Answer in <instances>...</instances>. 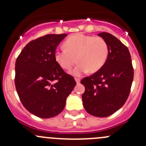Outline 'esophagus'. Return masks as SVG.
Wrapping results in <instances>:
<instances>
[{"label":"esophagus","mask_w":146,"mask_h":146,"mask_svg":"<svg viewBox=\"0 0 146 146\" xmlns=\"http://www.w3.org/2000/svg\"><path fill=\"white\" fill-rule=\"evenodd\" d=\"M75 80H76V83H77V84L80 83V78H75Z\"/></svg>","instance_id":"obj_1"}]
</instances>
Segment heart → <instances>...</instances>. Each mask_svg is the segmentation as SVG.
<instances>
[{"instance_id": "b5f03b06", "label": "heart", "mask_w": 146, "mask_h": 146, "mask_svg": "<svg viewBox=\"0 0 146 146\" xmlns=\"http://www.w3.org/2000/svg\"><path fill=\"white\" fill-rule=\"evenodd\" d=\"M65 49L56 50L54 59L64 70H69L75 64H79L71 72L73 76H80L89 70L95 73L104 66L109 55L107 41L100 36L76 34L64 42Z\"/></svg>"}]
</instances>
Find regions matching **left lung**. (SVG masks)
Returning a JSON list of instances; mask_svg holds the SVG:
<instances>
[{"instance_id":"left-lung-1","label":"left lung","mask_w":146,"mask_h":146,"mask_svg":"<svg viewBox=\"0 0 146 146\" xmlns=\"http://www.w3.org/2000/svg\"><path fill=\"white\" fill-rule=\"evenodd\" d=\"M98 36L108 44V58L100 70L81 80L85 88L82 100L87 112L107 117L126 102L133 82V68L129 49L121 41L107 32Z\"/></svg>"}]
</instances>
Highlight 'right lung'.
Instances as JSON below:
<instances>
[{
	"label": "right lung",
	"mask_w": 146,
	"mask_h": 146,
	"mask_svg": "<svg viewBox=\"0 0 146 146\" xmlns=\"http://www.w3.org/2000/svg\"><path fill=\"white\" fill-rule=\"evenodd\" d=\"M66 36L52 34L31 41L16 60L15 85L20 101L26 110L40 118L60 114L76 85L73 77L54 59L56 47Z\"/></svg>",
	"instance_id": "add662e5"
}]
</instances>
